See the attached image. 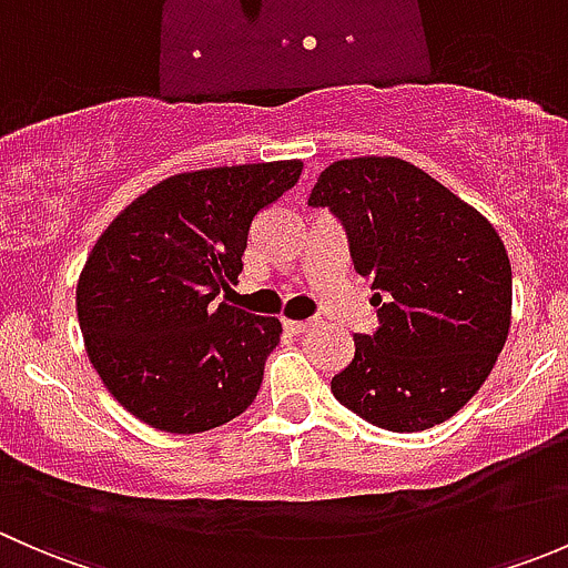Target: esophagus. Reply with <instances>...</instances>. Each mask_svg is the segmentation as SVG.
I'll return each instance as SVG.
<instances>
[{"mask_svg":"<svg viewBox=\"0 0 568 568\" xmlns=\"http://www.w3.org/2000/svg\"><path fill=\"white\" fill-rule=\"evenodd\" d=\"M318 318H302V321H285V329L291 332H307Z\"/></svg>","mask_w":568,"mask_h":568,"instance_id":"1","label":"esophagus"}]
</instances>
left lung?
Listing matches in <instances>:
<instances>
[{"mask_svg":"<svg viewBox=\"0 0 568 568\" xmlns=\"http://www.w3.org/2000/svg\"><path fill=\"white\" fill-rule=\"evenodd\" d=\"M307 205L343 222L379 307V329L354 335L332 395L398 434L454 417L491 374L511 326V263L491 222L395 156L332 162Z\"/></svg>","mask_w":568,"mask_h":568,"instance_id":"1","label":"left lung"}]
</instances>
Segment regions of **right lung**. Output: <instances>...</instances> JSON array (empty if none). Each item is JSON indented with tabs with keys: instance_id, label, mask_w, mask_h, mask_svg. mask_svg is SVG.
I'll return each mask as SVG.
<instances>
[{
	"instance_id": "add662e5",
	"label": "right lung",
	"mask_w": 568,
	"mask_h": 568,
	"mask_svg": "<svg viewBox=\"0 0 568 568\" xmlns=\"http://www.w3.org/2000/svg\"><path fill=\"white\" fill-rule=\"evenodd\" d=\"M302 175L300 159L159 181L101 233L77 313L112 398L151 428L200 434L242 415L283 324L216 300L244 268L250 225Z\"/></svg>"
}]
</instances>
